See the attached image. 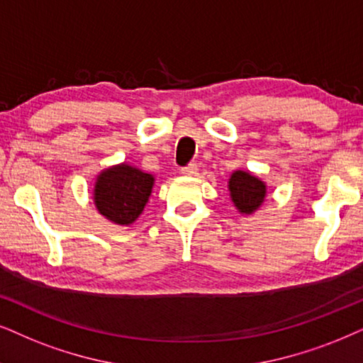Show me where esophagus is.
<instances>
[{"label":"esophagus","instance_id":"34e87169","mask_svg":"<svg viewBox=\"0 0 363 363\" xmlns=\"http://www.w3.org/2000/svg\"><path fill=\"white\" fill-rule=\"evenodd\" d=\"M181 172L186 174V176H196V174H197V166H196L194 162H191V164H187L186 167H182Z\"/></svg>","mask_w":363,"mask_h":363}]
</instances>
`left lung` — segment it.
<instances>
[{
    "label": "left lung",
    "instance_id": "8db88e82",
    "mask_svg": "<svg viewBox=\"0 0 363 363\" xmlns=\"http://www.w3.org/2000/svg\"><path fill=\"white\" fill-rule=\"evenodd\" d=\"M229 191H231L233 203L245 214H251L259 208L266 194V186L258 177L250 172L236 171L229 179Z\"/></svg>",
    "mask_w": 363,
    "mask_h": 363
}]
</instances>
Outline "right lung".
<instances>
[{
    "instance_id": "1",
    "label": "right lung",
    "mask_w": 363,
    "mask_h": 363,
    "mask_svg": "<svg viewBox=\"0 0 363 363\" xmlns=\"http://www.w3.org/2000/svg\"><path fill=\"white\" fill-rule=\"evenodd\" d=\"M154 177L130 166L102 172L95 184V204L100 214L117 224L134 223L147 203Z\"/></svg>"
}]
</instances>
